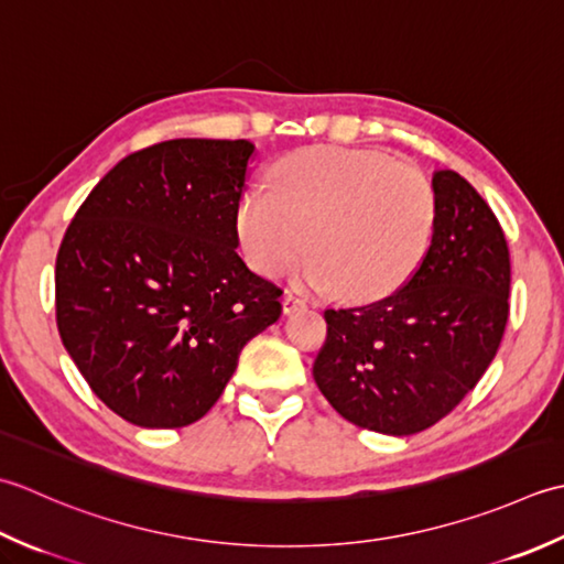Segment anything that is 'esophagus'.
<instances>
[{
  "instance_id": "1",
  "label": "esophagus",
  "mask_w": 564,
  "mask_h": 564,
  "mask_svg": "<svg viewBox=\"0 0 564 564\" xmlns=\"http://www.w3.org/2000/svg\"><path fill=\"white\" fill-rule=\"evenodd\" d=\"M306 306V296L299 294V292H284L282 296V308L284 314H294L296 308H304Z\"/></svg>"
}]
</instances>
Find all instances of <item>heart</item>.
Segmentation results:
<instances>
[{
	"mask_svg": "<svg viewBox=\"0 0 564 564\" xmlns=\"http://www.w3.org/2000/svg\"><path fill=\"white\" fill-rule=\"evenodd\" d=\"M270 189L238 202L236 231L252 270L278 274L306 250L312 286L348 299L394 292L426 258L435 192L416 165L365 148L314 145L270 167Z\"/></svg>",
	"mask_w": 564,
	"mask_h": 564,
	"instance_id": "obj_1",
	"label": "heart"
}]
</instances>
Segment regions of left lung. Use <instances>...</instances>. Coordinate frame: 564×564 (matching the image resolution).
<instances>
[{
    "mask_svg": "<svg viewBox=\"0 0 564 564\" xmlns=\"http://www.w3.org/2000/svg\"><path fill=\"white\" fill-rule=\"evenodd\" d=\"M435 228L426 258L379 302L328 306L314 360L321 394L343 419L411 435L447 416L499 350L511 262L497 216L453 170L433 172Z\"/></svg>",
    "mask_w": 564,
    "mask_h": 564,
    "instance_id": "1",
    "label": "left lung"
}]
</instances>
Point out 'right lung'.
<instances>
[{"label":"right lung","instance_id":"right-lung-1","mask_svg":"<svg viewBox=\"0 0 564 564\" xmlns=\"http://www.w3.org/2000/svg\"><path fill=\"white\" fill-rule=\"evenodd\" d=\"M250 141L175 138L89 192L55 260L63 346L133 426L182 429L209 411L250 338L282 314L280 286L238 256Z\"/></svg>","mask_w":564,"mask_h":564}]
</instances>
